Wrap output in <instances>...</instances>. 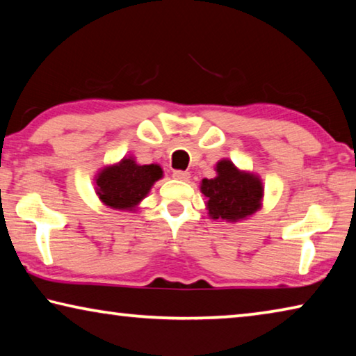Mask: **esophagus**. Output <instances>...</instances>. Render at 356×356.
Listing matches in <instances>:
<instances>
[{
	"label": "esophagus",
	"mask_w": 356,
	"mask_h": 356,
	"mask_svg": "<svg viewBox=\"0 0 356 356\" xmlns=\"http://www.w3.org/2000/svg\"><path fill=\"white\" fill-rule=\"evenodd\" d=\"M172 177L177 179V180H182V182H186V180L190 179V172H186V171H174Z\"/></svg>",
	"instance_id": "1"
}]
</instances>
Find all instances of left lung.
<instances>
[{"mask_svg":"<svg viewBox=\"0 0 356 356\" xmlns=\"http://www.w3.org/2000/svg\"><path fill=\"white\" fill-rule=\"evenodd\" d=\"M215 172L213 179H202L201 182L210 218L238 222L262 209L264 184L257 174L240 170L229 159H221Z\"/></svg>","mask_w":356,"mask_h":356,"instance_id":"obj_1","label":"left lung"}]
</instances>
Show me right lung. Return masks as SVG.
<instances>
[{
	"instance_id": "right-lung-1",
	"label": "right lung",
	"mask_w": 356,
	"mask_h": 356,
	"mask_svg": "<svg viewBox=\"0 0 356 356\" xmlns=\"http://www.w3.org/2000/svg\"><path fill=\"white\" fill-rule=\"evenodd\" d=\"M161 177L163 170L160 165H140L135 156L129 155L116 163L100 168L94 177L95 195L104 206L113 210L136 212L141 201Z\"/></svg>"
}]
</instances>
